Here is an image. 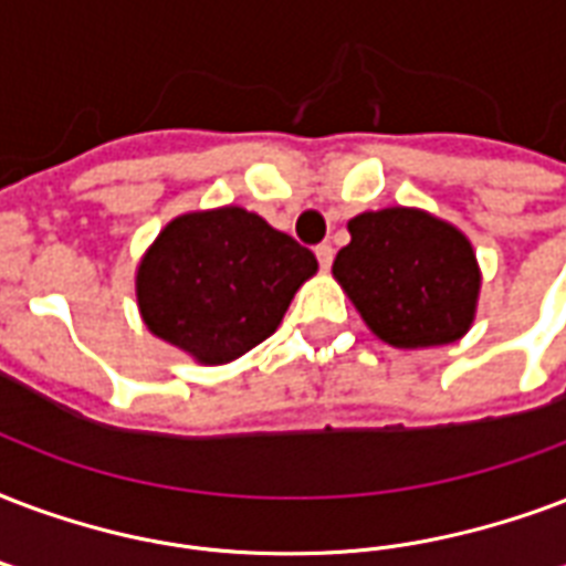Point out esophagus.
I'll return each instance as SVG.
<instances>
[{
  "instance_id": "esophagus-1",
  "label": "esophagus",
  "mask_w": 566,
  "mask_h": 566,
  "mask_svg": "<svg viewBox=\"0 0 566 566\" xmlns=\"http://www.w3.org/2000/svg\"><path fill=\"white\" fill-rule=\"evenodd\" d=\"M314 254H317L321 266H329L332 258H335V249H332L329 243H321V245H314Z\"/></svg>"
}]
</instances>
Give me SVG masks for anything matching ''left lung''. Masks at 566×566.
<instances>
[{"instance_id":"left-lung-1","label":"left lung","mask_w":566,"mask_h":566,"mask_svg":"<svg viewBox=\"0 0 566 566\" xmlns=\"http://www.w3.org/2000/svg\"><path fill=\"white\" fill-rule=\"evenodd\" d=\"M347 228L332 273L386 344L439 347L472 326L481 273L457 228L409 207L361 213Z\"/></svg>"}]
</instances>
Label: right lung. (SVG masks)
<instances>
[{
  "label": "right lung",
  "instance_id": "right-lung-1",
  "mask_svg": "<svg viewBox=\"0 0 566 566\" xmlns=\"http://www.w3.org/2000/svg\"><path fill=\"white\" fill-rule=\"evenodd\" d=\"M314 273L312 249L243 207H219L163 228L142 258L136 296L157 338L222 365L270 338Z\"/></svg>",
  "mask_w": 566,
  "mask_h": 566
}]
</instances>
